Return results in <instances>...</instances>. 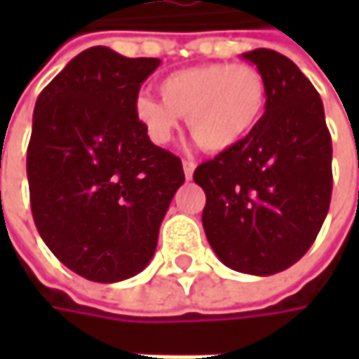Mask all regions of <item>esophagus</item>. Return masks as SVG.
I'll return each instance as SVG.
<instances>
[{"label": "esophagus", "instance_id": "esophagus-1", "mask_svg": "<svg viewBox=\"0 0 359 359\" xmlns=\"http://www.w3.org/2000/svg\"><path fill=\"white\" fill-rule=\"evenodd\" d=\"M194 170H196V163L191 159H184V173H186V180L194 177Z\"/></svg>", "mask_w": 359, "mask_h": 359}]
</instances>
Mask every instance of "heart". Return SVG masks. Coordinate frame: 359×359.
<instances>
[{
    "label": "heart",
    "mask_w": 359,
    "mask_h": 359,
    "mask_svg": "<svg viewBox=\"0 0 359 359\" xmlns=\"http://www.w3.org/2000/svg\"><path fill=\"white\" fill-rule=\"evenodd\" d=\"M159 95H137L133 104L137 123L154 144H170L180 118H186L203 149L228 151L259 126L268 83L250 63H201L163 77Z\"/></svg>",
    "instance_id": "b5f03b06"
}]
</instances>
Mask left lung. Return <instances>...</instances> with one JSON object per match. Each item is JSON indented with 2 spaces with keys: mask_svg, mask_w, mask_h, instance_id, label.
Returning <instances> with one entry per match:
<instances>
[{
  "mask_svg": "<svg viewBox=\"0 0 359 359\" xmlns=\"http://www.w3.org/2000/svg\"><path fill=\"white\" fill-rule=\"evenodd\" d=\"M266 77L268 105L254 133L203 161L201 224L228 268L271 276L316 241L332 200V135L320 93L296 63L273 49L243 53Z\"/></svg>",
  "mask_w": 359,
  "mask_h": 359,
  "instance_id": "obj_1",
  "label": "left lung"
}]
</instances>
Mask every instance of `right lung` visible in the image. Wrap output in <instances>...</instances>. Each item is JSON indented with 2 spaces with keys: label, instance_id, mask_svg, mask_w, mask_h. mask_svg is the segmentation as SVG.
I'll use <instances>...</instances> for the list:
<instances>
[{
  "label": "right lung",
  "instance_id": "right-lung-1",
  "mask_svg": "<svg viewBox=\"0 0 359 359\" xmlns=\"http://www.w3.org/2000/svg\"><path fill=\"white\" fill-rule=\"evenodd\" d=\"M158 65L95 46L35 102L27 145L35 228L63 266L91 282H121L149 264L186 182L182 159L151 144L133 111Z\"/></svg>",
  "mask_w": 359,
  "mask_h": 359
}]
</instances>
